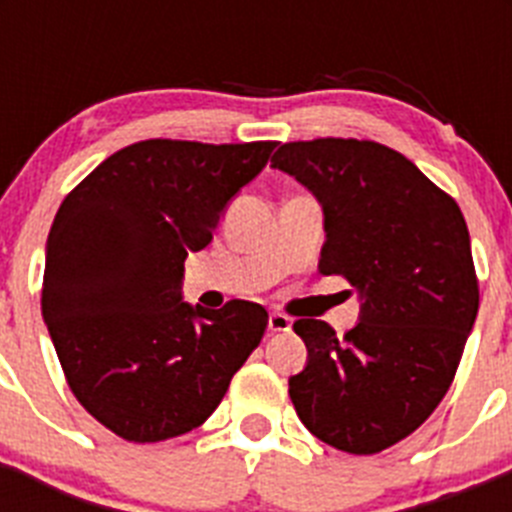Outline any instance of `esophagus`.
<instances>
[{
	"mask_svg": "<svg viewBox=\"0 0 512 512\" xmlns=\"http://www.w3.org/2000/svg\"><path fill=\"white\" fill-rule=\"evenodd\" d=\"M292 328V318L284 312H271L269 315V330L271 333H287Z\"/></svg>",
	"mask_w": 512,
	"mask_h": 512,
	"instance_id": "34e87169",
	"label": "esophagus"
}]
</instances>
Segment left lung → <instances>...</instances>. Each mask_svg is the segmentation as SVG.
Masks as SVG:
<instances>
[{
  "label": "left lung",
  "instance_id": "obj_1",
  "mask_svg": "<svg viewBox=\"0 0 512 512\" xmlns=\"http://www.w3.org/2000/svg\"><path fill=\"white\" fill-rule=\"evenodd\" d=\"M271 166L323 207L320 274H341L361 297L343 338L323 320H295L307 366L289 377V397L315 438L379 454L454 382L479 307L467 223L413 161L374 140L284 143Z\"/></svg>",
  "mask_w": 512,
  "mask_h": 512
}]
</instances>
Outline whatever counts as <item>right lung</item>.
Here are the masks:
<instances>
[{"mask_svg": "<svg viewBox=\"0 0 512 512\" xmlns=\"http://www.w3.org/2000/svg\"><path fill=\"white\" fill-rule=\"evenodd\" d=\"M274 140H140L61 202L45 243L43 320L66 382L115 436L156 443L205 423L269 312L182 302L184 259L212 241Z\"/></svg>", "mask_w": 512, "mask_h": 512, "instance_id": "1", "label": "right lung"}]
</instances>
